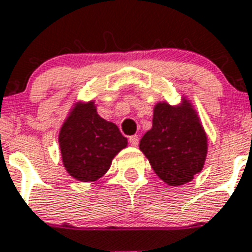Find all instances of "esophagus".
<instances>
[{
    "label": "esophagus",
    "mask_w": 252,
    "mask_h": 252,
    "mask_svg": "<svg viewBox=\"0 0 252 252\" xmlns=\"http://www.w3.org/2000/svg\"><path fill=\"white\" fill-rule=\"evenodd\" d=\"M138 141H140V137L137 136V134H134V136H130L129 137V144L132 145V146L136 147L137 145H138Z\"/></svg>",
    "instance_id": "esophagus-1"
}]
</instances>
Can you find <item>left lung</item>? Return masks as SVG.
<instances>
[{"mask_svg":"<svg viewBox=\"0 0 252 252\" xmlns=\"http://www.w3.org/2000/svg\"><path fill=\"white\" fill-rule=\"evenodd\" d=\"M207 149V134L189 99L154 106L153 126L141 138L140 150L167 185L190 183L203 168Z\"/></svg>","mask_w":252,"mask_h":252,"instance_id":"obj_1","label":"left lung"}]
</instances>
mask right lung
<instances>
[{"mask_svg": "<svg viewBox=\"0 0 252 252\" xmlns=\"http://www.w3.org/2000/svg\"><path fill=\"white\" fill-rule=\"evenodd\" d=\"M59 149L69 176L83 183L101 179L128 141L116 124L98 115L94 101L77 102L59 130Z\"/></svg>", "mask_w": 252, "mask_h": 252, "instance_id": "obj_1", "label": "right lung"}]
</instances>
